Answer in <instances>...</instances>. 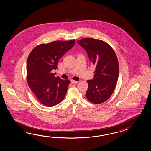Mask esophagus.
Segmentation results:
<instances>
[{
  "mask_svg": "<svg viewBox=\"0 0 151 151\" xmlns=\"http://www.w3.org/2000/svg\"><path fill=\"white\" fill-rule=\"evenodd\" d=\"M71 83L72 84H76L78 82L77 81H75L73 80H71Z\"/></svg>",
  "mask_w": 151,
  "mask_h": 151,
  "instance_id": "esophagus-1",
  "label": "esophagus"
}]
</instances>
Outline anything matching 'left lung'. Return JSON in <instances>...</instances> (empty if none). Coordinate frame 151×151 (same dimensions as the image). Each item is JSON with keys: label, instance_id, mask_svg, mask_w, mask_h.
I'll return each mask as SVG.
<instances>
[{"label": "left lung", "instance_id": "1", "mask_svg": "<svg viewBox=\"0 0 151 151\" xmlns=\"http://www.w3.org/2000/svg\"><path fill=\"white\" fill-rule=\"evenodd\" d=\"M77 43L87 52L91 63L96 66L94 78L87 80L88 100L100 104L109 99L117 83L119 66L113 49L104 40L85 38Z\"/></svg>", "mask_w": 151, "mask_h": 151}]
</instances>
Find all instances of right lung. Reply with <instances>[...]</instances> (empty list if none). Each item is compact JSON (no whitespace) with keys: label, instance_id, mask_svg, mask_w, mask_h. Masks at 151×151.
Returning <instances> with one entry per match:
<instances>
[{"label":"right lung","instance_id":"1","mask_svg":"<svg viewBox=\"0 0 151 151\" xmlns=\"http://www.w3.org/2000/svg\"><path fill=\"white\" fill-rule=\"evenodd\" d=\"M75 40H56L40 44L32 49L27 63V79L29 87L41 104L53 107L63 100L70 81L55 77L51 70L57 69L59 60L74 46Z\"/></svg>","mask_w":151,"mask_h":151}]
</instances>
